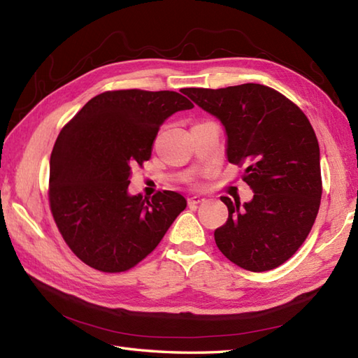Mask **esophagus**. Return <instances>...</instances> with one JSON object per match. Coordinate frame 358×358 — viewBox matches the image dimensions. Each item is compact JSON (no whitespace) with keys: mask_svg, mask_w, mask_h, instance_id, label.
I'll list each match as a JSON object with an SVG mask.
<instances>
[{"mask_svg":"<svg viewBox=\"0 0 358 358\" xmlns=\"http://www.w3.org/2000/svg\"><path fill=\"white\" fill-rule=\"evenodd\" d=\"M204 201H206V199H204V196H201V195H191L187 199L189 204H200V203H204Z\"/></svg>","mask_w":358,"mask_h":358,"instance_id":"34e87169","label":"esophagus"}]
</instances>
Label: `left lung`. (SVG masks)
Wrapping results in <instances>:
<instances>
[{"mask_svg":"<svg viewBox=\"0 0 358 358\" xmlns=\"http://www.w3.org/2000/svg\"><path fill=\"white\" fill-rule=\"evenodd\" d=\"M186 94L222 121L227 162L245 167L243 181L254 192L243 204L222 196L229 217L214 232L218 249L246 271L277 268L303 245L320 208V148L313 126L299 106L255 83Z\"/></svg>","mask_w":358,"mask_h":358,"instance_id":"1","label":"left lung"}]
</instances>
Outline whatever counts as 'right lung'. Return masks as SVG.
<instances>
[{
	"label": "right lung",
	"mask_w": 358,
	"mask_h": 358,
	"mask_svg": "<svg viewBox=\"0 0 358 358\" xmlns=\"http://www.w3.org/2000/svg\"><path fill=\"white\" fill-rule=\"evenodd\" d=\"M192 108L172 90H113L89 100L62 129L50 155V210L67 246L90 268H134L185 210L178 192L149 200L127 187L132 167L150 158L159 126Z\"/></svg>",
	"instance_id": "add662e5"
}]
</instances>
